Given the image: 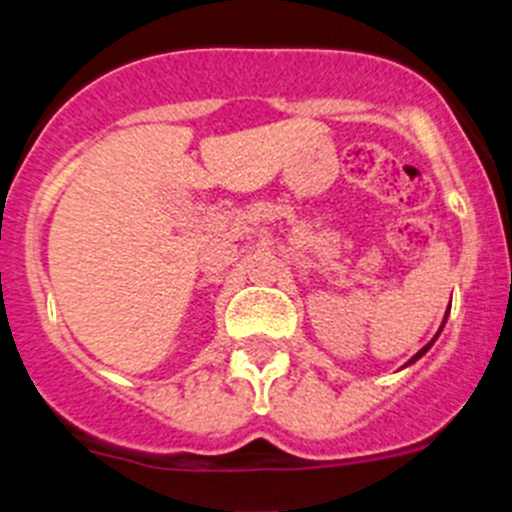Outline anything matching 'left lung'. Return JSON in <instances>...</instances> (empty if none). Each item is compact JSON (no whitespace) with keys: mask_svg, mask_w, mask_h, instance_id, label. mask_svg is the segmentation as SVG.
Returning <instances> with one entry per match:
<instances>
[{"mask_svg":"<svg viewBox=\"0 0 512 512\" xmlns=\"http://www.w3.org/2000/svg\"><path fill=\"white\" fill-rule=\"evenodd\" d=\"M446 315H449V312H446ZM443 323H446V320H443ZM441 328H443V325H441ZM438 333H441V330H438ZM438 333H436V338H438ZM436 338H433V341H436ZM433 341H431V343H428V346H423V348H420L418 354H415V356H413V359H410V361H408V364H413V361H418V359H420V356H423V354H425V351H428V348H431V346H433Z\"/></svg>","mask_w":512,"mask_h":512,"instance_id":"obj_1","label":"left lung"}]
</instances>
